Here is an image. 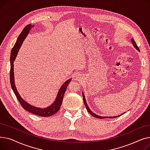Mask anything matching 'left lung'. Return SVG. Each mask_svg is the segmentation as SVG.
I'll list each match as a JSON object with an SVG mask.
<instances>
[{"label": "left lung", "instance_id": "8db88e82", "mask_svg": "<svg viewBox=\"0 0 150 150\" xmlns=\"http://www.w3.org/2000/svg\"><path fill=\"white\" fill-rule=\"evenodd\" d=\"M131 41H132V44H133L134 47L135 48H136L138 51H139L140 50H139V49L138 46L137 45V44H136V42L134 41V40L133 39H131ZM83 101H84V105H85V106H86V109H87V111H88V112L91 115H92L93 117H96V118H98V119H104V118H112V117H101V116H100V115H98L96 114L95 113H93V112L91 111V110L89 109V106H88L87 103H86V99H85V97H84V95L83 93ZM120 115H118V116H115V117H113V118H115V117H119Z\"/></svg>", "mask_w": 150, "mask_h": 150}]
</instances>
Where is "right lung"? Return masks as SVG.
<instances>
[{"label":"right lung","mask_w":150,"mask_h":150,"mask_svg":"<svg viewBox=\"0 0 150 150\" xmlns=\"http://www.w3.org/2000/svg\"><path fill=\"white\" fill-rule=\"evenodd\" d=\"M32 27H34V25H31V24H28L26 25L21 33L19 35L16 42L14 47H13V49L11 50V56H10V84L11 88L15 94L16 97L22 106V108L24 109L26 111L28 112H30V113L34 114L37 115H39L41 117H49L51 116L55 113H57L60 109V107L61 106V104L62 103V100H63V97H64V93L66 92V91L67 89V86L70 83L71 80L69 79V80L66 81L64 84H63L61 87L58 91V93L57 94V97L56 98V100H54L53 103L49 106V107L45 108H37L34 106H32L28 103L27 101H25L24 100H23L21 96L19 95V92H18V90L16 89V86L14 84V61L16 59V57L18 53L19 52V50L20 49V47L23 42V41H24V39L28 35L29 31L31 30V28Z\"/></svg>","instance_id":"obj_1"}]
</instances>
